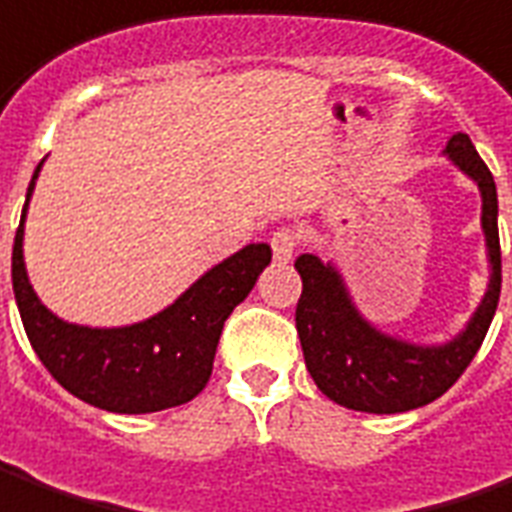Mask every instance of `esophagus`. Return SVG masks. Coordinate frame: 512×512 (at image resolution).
<instances>
[{"mask_svg": "<svg viewBox=\"0 0 512 512\" xmlns=\"http://www.w3.org/2000/svg\"><path fill=\"white\" fill-rule=\"evenodd\" d=\"M298 242H301V236L295 228H278L276 234L270 236V245H273V256H276L278 264H287L295 256V250H298Z\"/></svg>", "mask_w": 512, "mask_h": 512, "instance_id": "obj_1", "label": "esophagus"}]
</instances>
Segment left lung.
<instances>
[{
    "label": "left lung",
    "mask_w": 512,
    "mask_h": 512,
    "mask_svg": "<svg viewBox=\"0 0 512 512\" xmlns=\"http://www.w3.org/2000/svg\"><path fill=\"white\" fill-rule=\"evenodd\" d=\"M443 153L477 183L482 197V234L491 267L488 290L460 334L438 345L410 343L384 334L359 312L337 264L323 262L315 253H301L295 259V270L303 281L295 326L306 370L312 373L320 393L340 407L376 415L424 407L463 376L491 329L502 292L496 183L465 133H454Z\"/></svg>",
    "instance_id": "1"
}]
</instances>
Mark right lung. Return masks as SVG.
<instances>
[{"instance_id": "obj_1", "label": "right lung", "mask_w": 512, "mask_h": 512, "mask_svg": "<svg viewBox=\"0 0 512 512\" xmlns=\"http://www.w3.org/2000/svg\"><path fill=\"white\" fill-rule=\"evenodd\" d=\"M41 164L27 186L13 242V292L38 359L61 387L100 410L142 415L192 401L209 382L225 320L273 259L270 245L236 250L147 320L116 329L77 326L49 312L24 267V220Z\"/></svg>"}]
</instances>
